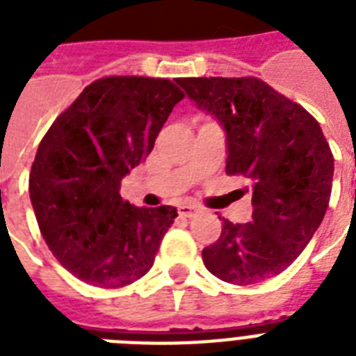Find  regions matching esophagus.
I'll return each instance as SVG.
<instances>
[{
	"label": "esophagus",
	"mask_w": 356,
	"mask_h": 356,
	"mask_svg": "<svg viewBox=\"0 0 356 356\" xmlns=\"http://www.w3.org/2000/svg\"><path fill=\"white\" fill-rule=\"evenodd\" d=\"M197 212V209L192 205H183V207H179V214L183 218H192Z\"/></svg>",
	"instance_id": "34e87169"
}]
</instances>
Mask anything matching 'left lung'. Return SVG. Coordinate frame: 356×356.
Masks as SVG:
<instances>
[{
    "label": "left lung",
    "mask_w": 356,
    "mask_h": 356,
    "mask_svg": "<svg viewBox=\"0 0 356 356\" xmlns=\"http://www.w3.org/2000/svg\"><path fill=\"white\" fill-rule=\"evenodd\" d=\"M177 85L225 129V172L248 177L253 192V222L223 218L220 238L203 249L207 270L240 286L279 275L307 248L331 200L334 159L320 123L257 77Z\"/></svg>",
    "instance_id": "obj_1"
}]
</instances>
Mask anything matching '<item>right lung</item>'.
Segmentation results:
<instances>
[{
    "instance_id": "obj_1",
    "label": "right lung",
    "mask_w": 356,
    "mask_h": 356,
    "mask_svg": "<svg viewBox=\"0 0 356 356\" xmlns=\"http://www.w3.org/2000/svg\"><path fill=\"white\" fill-rule=\"evenodd\" d=\"M184 94L168 79L103 77L58 116L29 175L40 233L55 259L81 281L122 288L144 277L175 207H134L122 179L149 155Z\"/></svg>"
}]
</instances>
